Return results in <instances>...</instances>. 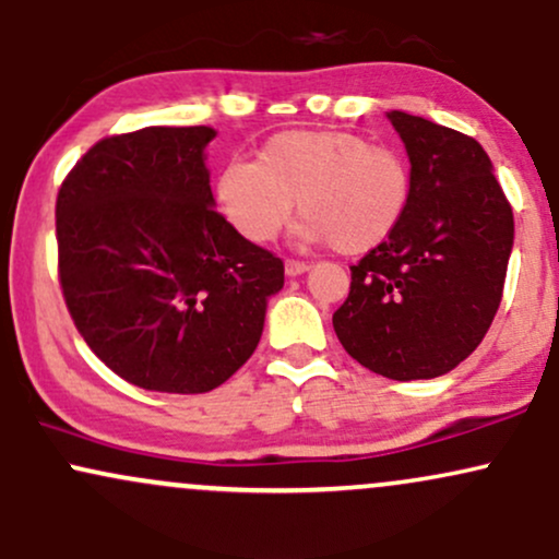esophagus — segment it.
<instances>
[{"instance_id":"obj_1","label":"esophagus","mask_w":559,"mask_h":559,"mask_svg":"<svg viewBox=\"0 0 559 559\" xmlns=\"http://www.w3.org/2000/svg\"><path fill=\"white\" fill-rule=\"evenodd\" d=\"M284 271H286L288 278H297V275L310 271V265H307V262H299V260H286Z\"/></svg>"}]
</instances>
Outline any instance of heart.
Wrapping results in <instances>:
<instances>
[{
    "mask_svg": "<svg viewBox=\"0 0 559 559\" xmlns=\"http://www.w3.org/2000/svg\"><path fill=\"white\" fill-rule=\"evenodd\" d=\"M215 204L247 241H273L292 217L294 241L365 254L400 228L413 197L407 159L352 131H284L258 163L230 159L215 176Z\"/></svg>",
    "mask_w": 559,
    "mask_h": 559,
    "instance_id": "obj_1",
    "label": "heart"
}]
</instances>
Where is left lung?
<instances>
[{"label":"left lung","mask_w":559,"mask_h":559,"mask_svg":"<svg viewBox=\"0 0 559 559\" xmlns=\"http://www.w3.org/2000/svg\"><path fill=\"white\" fill-rule=\"evenodd\" d=\"M413 197L400 228L352 265L333 331L357 362L394 381L444 376L499 310L515 223L484 146L402 110Z\"/></svg>","instance_id":"8db88e82"}]
</instances>
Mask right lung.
<instances>
[{"mask_svg": "<svg viewBox=\"0 0 559 559\" xmlns=\"http://www.w3.org/2000/svg\"><path fill=\"white\" fill-rule=\"evenodd\" d=\"M210 126H150L102 139L57 194L62 297L112 373L204 394L258 349L284 262L215 210Z\"/></svg>", "mask_w": 559, "mask_h": 559, "instance_id": "add662e5", "label": "right lung"}]
</instances>
